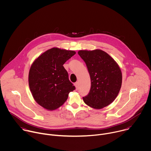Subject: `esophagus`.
Here are the masks:
<instances>
[{
    "label": "esophagus",
    "mask_w": 151,
    "mask_h": 151,
    "mask_svg": "<svg viewBox=\"0 0 151 151\" xmlns=\"http://www.w3.org/2000/svg\"><path fill=\"white\" fill-rule=\"evenodd\" d=\"M74 85H75V87H76V89H78V85H79L78 82H75Z\"/></svg>",
    "instance_id": "1"
}]
</instances>
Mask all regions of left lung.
<instances>
[{
  "instance_id": "8db88e82",
  "label": "left lung",
  "mask_w": 151,
  "mask_h": 151,
  "mask_svg": "<svg viewBox=\"0 0 151 151\" xmlns=\"http://www.w3.org/2000/svg\"><path fill=\"white\" fill-rule=\"evenodd\" d=\"M78 54L87 65L91 78V89L83 97L86 104L100 109L112 103L122 85V72L117 63L101 50H80Z\"/></svg>"
}]
</instances>
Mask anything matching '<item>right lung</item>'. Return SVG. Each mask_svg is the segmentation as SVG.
Listing matches in <instances>:
<instances>
[{
  "mask_svg": "<svg viewBox=\"0 0 151 151\" xmlns=\"http://www.w3.org/2000/svg\"><path fill=\"white\" fill-rule=\"evenodd\" d=\"M75 54L74 51L52 48L32 63L29 73L30 90L35 100L44 108L48 111L58 109L75 89L63 66Z\"/></svg>",
  "mask_w": 151,
  "mask_h": 151,
  "instance_id": "right-lung-1",
  "label": "right lung"
}]
</instances>
